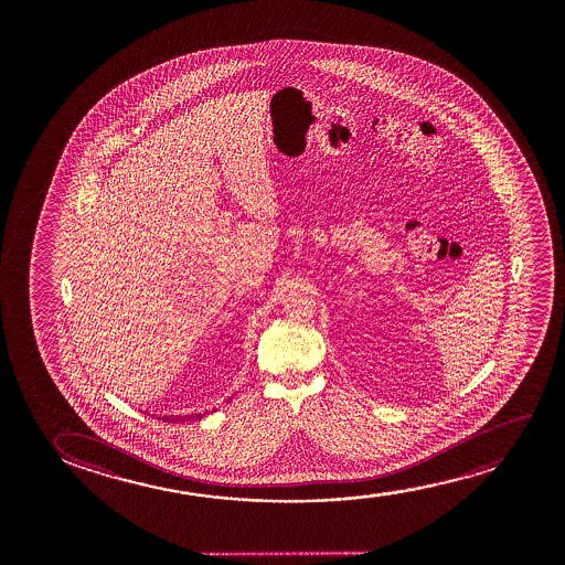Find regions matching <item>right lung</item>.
Returning <instances> with one entry per match:
<instances>
[{"instance_id":"right-lung-1","label":"right lung","mask_w":565,"mask_h":565,"mask_svg":"<svg viewBox=\"0 0 565 565\" xmlns=\"http://www.w3.org/2000/svg\"><path fill=\"white\" fill-rule=\"evenodd\" d=\"M201 413H194V415H162V420L166 423H185V420H194V418H201Z\"/></svg>"}]
</instances>
